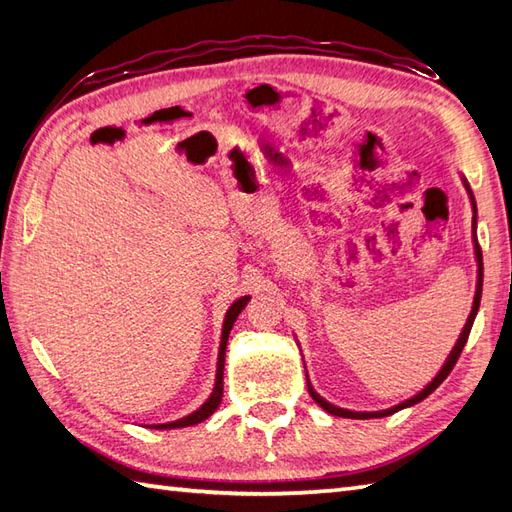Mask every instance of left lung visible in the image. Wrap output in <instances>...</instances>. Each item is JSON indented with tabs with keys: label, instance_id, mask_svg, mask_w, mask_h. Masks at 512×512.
<instances>
[{
	"label": "left lung",
	"instance_id": "1",
	"mask_svg": "<svg viewBox=\"0 0 512 512\" xmlns=\"http://www.w3.org/2000/svg\"><path fill=\"white\" fill-rule=\"evenodd\" d=\"M462 180H464V178H462ZM464 187H466V191H469V195H471V202H473V244H475V259H477V288H475V297H473V308H471V314H469V319H466V323H464V330L460 332V339H458V343H455V347L451 350V354H449V358H447V363L442 365V369L438 372V376L433 378L431 383H429L427 387H424L422 391H418L416 396L409 398V400H405V402H400V405L391 407V409H383V411H350V409L334 407L332 402L323 400V398L317 394V391L312 389V385L308 383V391H310V396L314 398V402H317V405H319V407H323V409L328 411V413H332V416H339V418H354V420H367V418H385V416H391V413H396V411H400V409L416 405V402H420V400L427 398L429 394H433V391H436V389L442 385V380L451 374V369L455 367V363H458V358H460V354H462V350H464V345H466V339H469V334H471L473 321H475V314H477V310H480L482 281H484L482 248H480V244H477V235H475V228H477V215H475V213H477V209H475V198H473V193H471V189H469V182H466V180H464Z\"/></svg>",
	"mask_w": 512,
	"mask_h": 512
}]
</instances>
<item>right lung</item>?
Wrapping results in <instances>:
<instances>
[{
  "label": "right lung",
  "mask_w": 512,
  "mask_h": 512,
  "mask_svg": "<svg viewBox=\"0 0 512 512\" xmlns=\"http://www.w3.org/2000/svg\"><path fill=\"white\" fill-rule=\"evenodd\" d=\"M250 297H242L237 299L231 308H228L226 317H224V325H222V341H220V354H217V374H215V387H213V394L209 396V400L204 402V405L189 413V416H184L180 420H173V422H165V424H151V429H180V427H191V424H198L202 420H206L211 416V413L220 407L222 402V394H224V356H226V343H228V334H231V328L235 319L239 317V312L246 308Z\"/></svg>",
  "instance_id": "add662e5"
}]
</instances>
